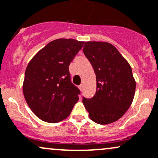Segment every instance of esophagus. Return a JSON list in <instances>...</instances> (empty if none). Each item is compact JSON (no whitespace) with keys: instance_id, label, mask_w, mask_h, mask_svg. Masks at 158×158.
<instances>
[{"instance_id":"esophagus-1","label":"esophagus","mask_w":158,"mask_h":158,"mask_svg":"<svg viewBox=\"0 0 158 158\" xmlns=\"http://www.w3.org/2000/svg\"><path fill=\"white\" fill-rule=\"evenodd\" d=\"M79 89H80L81 91H82V90H83V85H82V84H81L79 86Z\"/></svg>"}]
</instances>
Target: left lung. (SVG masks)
Here are the masks:
<instances>
[{
    "mask_svg": "<svg viewBox=\"0 0 158 158\" xmlns=\"http://www.w3.org/2000/svg\"><path fill=\"white\" fill-rule=\"evenodd\" d=\"M83 52L96 75L95 94L83 98L89 116L96 123L105 125L118 120L129 108L135 92L132 68L113 44L86 41Z\"/></svg>",
    "mask_w": 158,
    "mask_h": 158,
    "instance_id": "obj_1",
    "label": "left lung"
}]
</instances>
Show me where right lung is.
Instances as JSON below:
<instances>
[{"instance_id":"add662e5","label":"right lung","mask_w":158,"mask_h":158,"mask_svg":"<svg viewBox=\"0 0 158 158\" xmlns=\"http://www.w3.org/2000/svg\"><path fill=\"white\" fill-rule=\"evenodd\" d=\"M84 42L59 39L49 42L26 67L23 91L26 103L41 120L57 123L69 117L80 91L70 81L69 66Z\"/></svg>"}]
</instances>
